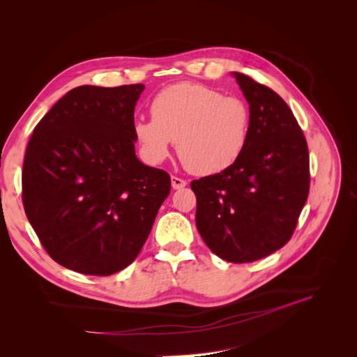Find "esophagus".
Listing matches in <instances>:
<instances>
[{"mask_svg":"<svg viewBox=\"0 0 357 357\" xmlns=\"http://www.w3.org/2000/svg\"><path fill=\"white\" fill-rule=\"evenodd\" d=\"M186 185H188V181H186V180H183V178H178V177H174V176H172V177H171V186H172V189H176V190H178V189H183V188H186Z\"/></svg>","mask_w":357,"mask_h":357,"instance_id":"34e87169","label":"esophagus"}]
</instances>
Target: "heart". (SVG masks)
Wrapping results in <instances>:
<instances>
[{"label": "heart", "instance_id": "b5f03b06", "mask_svg": "<svg viewBox=\"0 0 357 357\" xmlns=\"http://www.w3.org/2000/svg\"><path fill=\"white\" fill-rule=\"evenodd\" d=\"M152 121L138 119L132 132L139 155L159 165L177 142V153L190 172L213 176L231 168L244 153L250 135V107L236 95L197 83L160 91L150 104Z\"/></svg>", "mask_w": 357, "mask_h": 357}]
</instances>
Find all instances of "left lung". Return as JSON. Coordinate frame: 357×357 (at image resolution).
<instances>
[{
	"mask_svg": "<svg viewBox=\"0 0 357 357\" xmlns=\"http://www.w3.org/2000/svg\"><path fill=\"white\" fill-rule=\"evenodd\" d=\"M250 107L244 153L219 174L192 181L197 228L223 261L253 262L282 248L294 234L310 189L305 137L273 89L232 73Z\"/></svg>",
	"mask_w": 357,
	"mask_h": 357,
	"instance_id": "obj_1",
	"label": "left lung"
}]
</instances>
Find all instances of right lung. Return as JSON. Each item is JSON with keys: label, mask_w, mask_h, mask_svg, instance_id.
Returning <instances> with one entry per match:
<instances>
[{"label": "right lung", "mask_w": 357, "mask_h": 357, "mask_svg": "<svg viewBox=\"0 0 357 357\" xmlns=\"http://www.w3.org/2000/svg\"><path fill=\"white\" fill-rule=\"evenodd\" d=\"M143 91L79 86L28 143L26 218L53 261L75 273L112 275L132 264L169 195L167 172L135 155L134 110Z\"/></svg>", "instance_id": "1"}]
</instances>
